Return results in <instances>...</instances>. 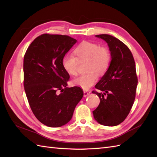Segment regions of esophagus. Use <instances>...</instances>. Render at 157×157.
Listing matches in <instances>:
<instances>
[{"label":"esophagus","mask_w":157,"mask_h":157,"mask_svg":"<svg viewBox=\"0 0 157 157\" xmlns=\"http://www.w3.org/2000/svg\"><path fill=\"white\" fill-rule=\"evenodd\" d=\"M90 94V91H87V90H84V96H87Z\"/></svg>","instance_id":"obj_1"}]
</instances>
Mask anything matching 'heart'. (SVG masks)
<instances>
[{
    "instance_id": "obj_1",
    "label": "heart",
    "mask_w": 157,
    "mask_h": 157,
    "mask_svg": "<svg viewBox=\"0 0 157 157\" xmlns=\"http://www.w3.org/2000/svg\"><path fill=\"white\" fill-rule=\"evenodd\" d=\"M75 56L67 55L62 60V65L69 75L78 74L79 62L87 61L86 74L80 75L73 81V84L84 90H88L98 81V75H103L107 72L111 61L110 50L104 46L89 41L81 42L74 49Z\"/></svg>"
}]
</instances>
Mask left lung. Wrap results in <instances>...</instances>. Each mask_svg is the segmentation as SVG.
<instances>
[{
    "mask_svg": "<svg viewBox=\"0 0 157 157\" xmlns=\"http://www.w3.org/2000/svg\"><path fill=\"white\" fill-rule=\"evenodd\" d=\"M96 36L107 42L111 61L107 72L95 86L98 91H92L101 101L93 115L100 124L115 126L124 121L134 104L138 85L136 64L124 43L108 34Z\"/></svg>",
    "mask_w": 157,
    "mask_h": 157,
    "instance_id": "obj_1",
    "label": "left lung"
}]
</instances>
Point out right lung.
<instances>
[{
	"mask_svg": "<svg viewBox=\"0 0 157 157\" xmlns=\"http://www.w3.org/2000/svg\"><path fill=\"white\" fill-rule=\"evenodd\" d=\"M69 36L44 34L34 39L23 59V86L29 106L43 124L67 123L84 95L78 86L68 88L69 75L62 60L76 43Z\"/></svg>",
	"mask_w": 157,
	"mask_h": 157,
	"instance_id": "right-lung-1",
	"label": "right lung"
}]
</instances>
